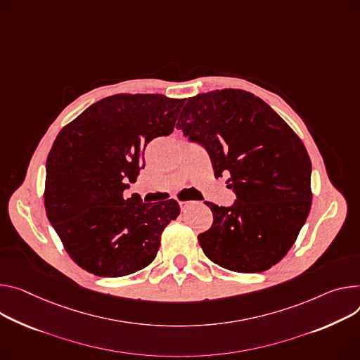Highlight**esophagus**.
Returning a JSON list of instances; mask_svg holds the SVG:
<instances>
[{
    "label": "esophagus",
    "instance_id": "esophagus-1",
    "mask_svg": "<svg viewBox=\"0 0 360 360\" xmlns=\"http://www.w3.org/2000/svg\"><path fill=\"white\" fill-rule=\"evenodd\" d=\"M191 204H192L191 201H179V207H181V210H182V211H185Z\"/></svg>",
    "mask_w": 360,
    "mask_h": 360
}]
</instances>
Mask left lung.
I'll list each match as a JSON object with an SVG mask.
<instances>
[{"label":"left lung","instance_id":"8db88e82","mask_svg":"<svg viewBox=\"0 0 360 360\" xmlns=\"http://www.w3.org/2000/svg\"><path fill=\"white\" fill-rule=\"evenodd\" d=\"M210 153L215 178L226 181L231 207L207 202L214 215L198 236L204 254L226 270L261 273L287 254L311 207V162L302 139L266 103L245 90L189 97L178 123Z\"/></svg>","mask_w":360,"mask_h":360}]
</instances>
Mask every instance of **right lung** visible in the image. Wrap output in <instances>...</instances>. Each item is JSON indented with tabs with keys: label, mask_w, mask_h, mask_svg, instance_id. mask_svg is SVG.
<instances>
[{
	"label": "right lung",
	"mask_w": 360,
	"mask_h": 360,
	"mask_svg": "<svg viewBox=\"0 0 360 360\" xmlns=\"http://www.w3.org/2000/svg\"><path fill=\"white\" fill-rule=\"evenodd\" d=\"M185 99L115 94L64 126L46 163L44 207L64 250L99 277H123L155 259L165 226L179 215L174 200L124 198L143 168V150L172 134Z\"/></svg>",
	"instance_id": "obj_1"
}]
</instances>
